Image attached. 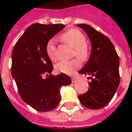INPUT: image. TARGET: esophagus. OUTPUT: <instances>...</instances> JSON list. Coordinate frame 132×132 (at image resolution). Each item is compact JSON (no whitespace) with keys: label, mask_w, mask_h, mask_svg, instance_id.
Wrapping results in <instances>:
<instances>
[{"label":"esophagus","mask_w":132,"mask_h":132,"mask_svg":"<svg viewBox=\"0 0 132 132\" xmlns=\"http://www.w3.org/2000/svg\"><path fill=\"white\" fill-rule=\"evenodd\" d=\"M71 81H72V82H77L78 81V78L76 77H75V76H73V77H71Z\"/></svg>","instance_id":"obj_1"}]
</instances>
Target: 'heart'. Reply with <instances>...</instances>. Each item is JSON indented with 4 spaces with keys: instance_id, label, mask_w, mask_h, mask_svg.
<instances>
[{
    "instance_id": "heart-1",
    "label": "heart",
    "mask_w": 132,
    "mask_h": 132,
    "mask_svg": "<svg viewBox=\"0 0 132 132\" xmlns=\"http://www.w3.org/2000/svg\"><path fill=\"white\" fill-rule=\"evenodd\" d=\"M61 38L65 43L74 48L73 56L78 59H73L69 61H60L56 65L55 68L59 72L73 74L81 66L80 60L86 61L89 56V48L86 43V38L82 32L77 29H69L63 34ZM46 52L51 61H56V47L53 40L48 41L46 46Z\"/></svg>"
}]
</instances>
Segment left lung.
<instances>
[{
    "instance_id": "obj_1",
    "label": "left lung",
    "mask_w": 132,
    "mask_h": 132,
    "mask_svg": "<svg viewBox=\"0 0 132 132\" xmlns=\"http://www.w3.org/2000/svg\"><path fill=\"white\" fill-rule=\"evenodd\" d=\"M88 35L92 51L89 61L78 73L90 76L88 91L78 96L83 106L98 110L110 103L120 82L119 57L110 38L92 27L78 24Z\"/></svg>"
}]
</instances>
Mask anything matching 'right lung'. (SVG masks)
Listing matches in <instances>:
<instances>
[{
	"label": "right lung",
	"instance_id": "right-lung-1",
	"mask_svg": "<svg viewBox=\"0 0 132 132\" xmlns=\"http://www.w3.org/2000/svg\"><path fill=\"white\" fill-rule=\"evenodd\" d=\"M65 27L63 24L29 26L14 47L12 75L22 101L39 112L56 108L61 101V87L71 83L69 76H53V65L46 52L48 41ZM46 75L47 78H43Z\"/></svg>",
	"mask_w": 132,
	"mask_h": 132
}]
</instances>
